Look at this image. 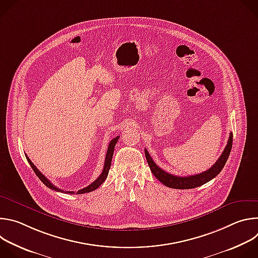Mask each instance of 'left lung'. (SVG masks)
Listing matches in <instances>:
<instances>
[{"mask_svg":"<svg viewBox=\"0 0 258 258\" xmlns=\"http://www.w3.org/2000/svg\"><path fill=\"white\" fill-rule=\"evenodd\" d=\"M232 145H233V134L231 133L226 148L222 153V155H220L219 158L217 159V161L206 171L198 174H194V175H189V176H177L164 171L153 161V159L151 158L147 149H145V156L152 173L154 174L155 177H157L163 183L164 186L172 189H180V190L193 189V188H197L204 185V183L211 180L213 177H215L220 171H222V169L224 168L230 156V153L232 150Z\"/></svg>","mask_w":258,"mask_h":258,"instance_id":"left-lung-1","label":"left lung"}]
</instances>
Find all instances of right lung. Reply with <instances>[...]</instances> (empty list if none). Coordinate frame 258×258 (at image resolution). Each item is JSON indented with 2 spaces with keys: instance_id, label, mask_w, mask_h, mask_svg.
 <instances>
[{
  "instance_id": "obj_1",
  "label": "right lung",
  "mask_w": 258,
  "mask_h": 258,
  "mask_svg": "<svg viewBox=\"0 0 258 258\" xmlns=\"http://www.w3.org/2000/svg\"><path fill=\"white\" fill-rule=\"evenodd\" d=\"M118 139H119V136H117L116 138H114V139H112L111 141H110L109 146H108V149H107V153H106V157H105L104 168H103V170H102V173L99 175V177H98L95 181H93V182L91 183V185H89L88 187H86V188H84V189H82V190H79L78 192H73V191H66V192H65V191H63V190L58 189L56 186L53 185V183H52L38 168L35 167V165H34V164L31 162V160L27 157V155H25V156H26V159H27L28 163L30 164L32 170L35 172V174L38 175L39 178L45 183V185H46L48 188H50L51 190H54V191H57V192H61V193H67V194H75V193H76V194H85V193H89V192H92V191L98 189V188L102 185V183L105 181V179H106V177H107V175H108L110 166H111L112 156H113V152H114V147H115V145H116Z\"/></svg>"
}]
</instances>
